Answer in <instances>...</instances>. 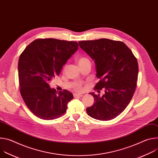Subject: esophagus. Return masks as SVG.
I'll return each mask as SVG.
<instances>
[{
    "label": "esophagus",
    "instance_id": "obj_1",
    "mask_svg": "<svg viewBox=\"0 0 158 158\" xmlns=\"http://www.w3.org/2000/svg\"><path fill=\"white\" fill-rule=\"evenodd\" d=\"M74 98H81V97H82V94H74Z\"/></svg>",
    "mask_w": 158,
    "mask_h": 158
}]
</instances>
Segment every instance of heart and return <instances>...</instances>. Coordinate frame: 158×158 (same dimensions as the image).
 Wrapping results in <instances>:
<instances>
[{
	"label": "heart",
	"instance_id": "1",
	"mask_svg": "<svg viewBox=\"0 0 158 158\" xmlns=\"http://www.w3.org/2000/svg\"><path fill=\"white\" fill-rule=\"evenodd\" d=\"M89 62V59L87 58H86L85 57H79L77 59V62H78L79 65H81V64H84L85 62ZM74 88L76 90H77V91H80V90H81V84L80 83L77 84L75 85Z\"/></svg>",
	"mask_w": 158,
	"mask_h": 158
}]
</instances>
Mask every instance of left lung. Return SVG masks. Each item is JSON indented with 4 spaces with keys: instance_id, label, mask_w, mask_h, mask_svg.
I'll return each mask as SVG.
<instances>
[{
    "instance_id": "8db88e82",
    "label": "left lung",
    "mask_w": 158,
    "mask_h": 158,
    "mask_svg": "<svg viewBox=\"0 0 158 158\" xmlns=\"http://www.w3.org/2000/svg\"><path fill=\"white\" fill-rule=\"evenodd\" d=\"M80 48L94 60L96 77L94 88L104 94L90 93L94 104L86 109L87 114L100 121L119 116L130 102L136 87L138 64L131 49L121 41L107 39L79 41Z\"/></svg>"
}]
</instances>
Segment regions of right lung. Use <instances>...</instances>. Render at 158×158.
Returning <instances> with one entry per match:
<instances>
[{
    "instance_id": "obj_1",
    "label": "right lung",
    "mask_w": 158,
    "mask_h": 158,
    "mask_svg": "<svg viewBox=\"0 0 158 158\" xmlns=\"http://www.w3.org/2000/svg\"><path fill=\"white\" fill-rule=\"evenodd\" d=\"M77 42L40 39L32 42L19 57L20 92L27 107L44 120L59 118L66 112L73 95L67 90L56 91L49 83L59 76L64 65L78 49Z\"/></svg>"
}]
</instances>
